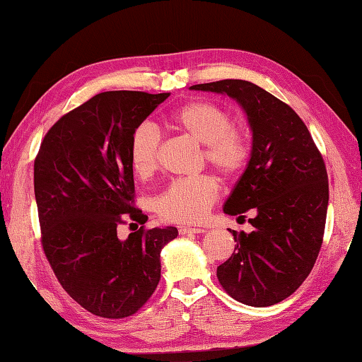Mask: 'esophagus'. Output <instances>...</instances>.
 <instances>
[{"mask_svg": "<svg viewBox=\"0 0 362 362\" xmlns=\"http://www.w3.org/2000/svg\"><path fill=\"white\" fill-rule=\"evenodd\" d=\"M204 232H205L204 227H187V226L179 227V233H182V235H188V233H204Z\"/></svg>", "mask_w": 362, "mask_h": 362, "instance_id": "obj_1", "label": "esophagus"}]
</instances>
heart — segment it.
<instances>
[{
  "mask_svg": "<svg viewBox=\"0 0 362 362\" xmlns=\"http://www.w3.org/2000/svg\"><path fill=\"white\" fill-rule=\"evenodd\" d=\"M168 127L202 144L201 163L213 168L227 182L236 180L247 169L252 158V136L243 124L233 122L227 107L209 99H193L169 110ZM161 140L148 124L138 126L130 136V166L140 179L157 171ZM219 199V183L204 174L169 183L156 201L161 219L174 224H197L204 221Z\"/></svg>",
  "mask_w": 362,
  "mask_h": 362,
  "instance_id": "b5f03b06",
  "label": "heart"
}]
</instances>
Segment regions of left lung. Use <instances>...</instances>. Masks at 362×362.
Instances as JSON below:
<instances>
[{
    "instance_id": "left-lung-1",
    "label": "left lung",
    "mask_w": 362,
    "mask_h": 362,
    "mask_svg": "<svg viewBox=\"0 0 362 362\" xmlns=\"http://www.w3.org/2000/svg\"><path fill=\"white\" fill-rule=\"evenodd\" d=\"M191 88L235 98L253 132L250 163L224 206L240 219L252 210L253 230H230L236 245L218 266V280L244 305H275L306 280L324 243L329 196L324 157L302 118L255 83L224 79Z\"/></svg>"
}]
</instances>
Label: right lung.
Masks as SVG:
<instances>
[{"label":"right lung","instance_id":"obj_1","mask_svg":"<svg viewBox=\"0 0 362 362\" xmlns=\"http://www.w3.org/2000/svg\"><path fill=\"white\" fill-rule=\"evenodd\" d=\"M168 96L99 93L54 122L34 160L45 257L68 296L99 317L143 308L160 281V250L179 233L146 228L129 157L134 130ZM124 223L136 230L121 240Z\"/></svg>","mask_w":362,"mask_h":362}]
</instances>
